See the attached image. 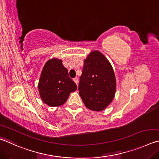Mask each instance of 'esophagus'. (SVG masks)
<instances>
[{
  "instance_id": "1",
  "label": "esophagus",
  "mask_w": 159,
  "mask_h": 159,
  "mask_svg": "<svg viewBox=\"0 0 159 159\" xmlns=\"http://www.w3.org/2000/svg\"><path fill=\"white\" fill-rule=\"evenodd\" d=\"M74 80V81L76 83V84L77 85V86H78V83H79V80H78V78H74V79H73Z\"/></svg>"
}]
</instances>
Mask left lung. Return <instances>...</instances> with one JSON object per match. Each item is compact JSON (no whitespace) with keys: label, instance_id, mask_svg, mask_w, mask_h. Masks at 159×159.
<instances>
[{"label":"left lung","instance_id":"obj_1","mask_svg":"<svg viewBox=\"0 0 159 159\" xmlns=\"http://www.w3.org/2000/svg\"><path fill=\"white\" fill-rule=\"evenodd\" d=\"M116 90L114 71L107 58L94 51L84 60L79 94L88 108L102 111L111 103Z\"/></svg>","mask_w":159,"mask_h":159}]
</instances>
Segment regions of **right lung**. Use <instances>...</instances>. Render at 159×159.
Returning a JSON list of instances; mask_svg holds the SVG:
<instances>
[{"instance_id":"right-lung-1","label":"right lung","mask_w":159,"mask_h":159,"mask_svg":"<svg viewBox=\"0 0 159 159\" xmlns=\"http://www.w3.org/2000/svg\"><path fill=\"white\" fill-rule=\"evenodd\" d=\"M76 89L61 60L53 58L46 62L38 84L39 95L46 104L53 107L64 104Z\"/></svg>"}]
</instances>
